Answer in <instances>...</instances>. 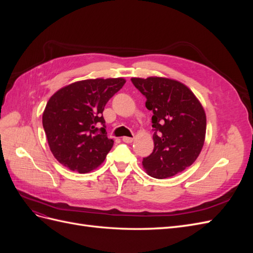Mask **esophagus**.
<instances>
[{"label":"esophagus","mask_w":253,"mask_h":253,"mask_svg":"<svg viewBox=\"0 0 253 253\" xmlns=\"http://www.w3.org/2000/svg\"><path fill=\"white\" fill-rule=\"evenodd\" d=\"M133 140H134V138H132V137H126V136L122 137V141L126 143H131Z\"/></svg>","instance_id":"1"}]
</instances>
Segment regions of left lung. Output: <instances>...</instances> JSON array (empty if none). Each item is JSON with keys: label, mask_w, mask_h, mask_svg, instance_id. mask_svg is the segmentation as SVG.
<instances>
[{"label": "left lung", "mask_w": 253, "mask_h": 253, "mask_svg": "<svg viewBox=\"0 0 253 253\" xmlns=\"http://www.w3.org/2000/svg\"><path fill=\"white\" fill-rule=\"evenodd\" d=\"M153 112L154 150L142 160L147 173L163 179L182 172L200 155L206 136V114L185 84L176 80L132 78Z\"/></svg>", "instance_id": "8db88e82"}]
</instances>
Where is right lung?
Listing matches in <instances>:
<instances>
[{"instance_id":"right-lung-1","label":"right lung","mask_w":253,"mask_h":253,"mask_svg":"<svg viewBox=\"0 0 253 253\" xmlns=\"http://www.w3.org/2000/svg\"><path fill=\"white\" fill-rule=\"evenodd\" d=\"M125 83L124 78L82 80L50 97L42 122L49 149L61 165L82 174L104 162L114 140L106 135L102 113Z\"/></svg>"}]
</instances>
